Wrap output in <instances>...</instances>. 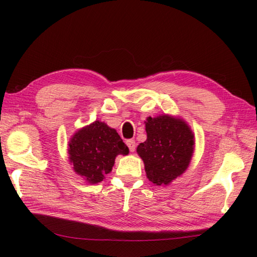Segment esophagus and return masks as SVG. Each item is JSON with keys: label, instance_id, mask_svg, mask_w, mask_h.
<instances>
[{"label": "esophagus", "instance_id": "34e87169", "mask_svg": "<svg viewBox=\"0 0 257 257\" xmlns=\"http://www.w3.org/2000/svg\"><path fill=\"white\" fill-rule=\"evenodd\" d=\"M127 146H128L129 150L134 152L136 150V146L137 145H136V141L134 139H129V140H127Z\"/></svg>", "mask_w": 257, "mask_h": 257}]
</instances>
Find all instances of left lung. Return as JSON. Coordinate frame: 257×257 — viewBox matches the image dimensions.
<instances>
[{
	"label": "left lung",
	"mask_w": 257,
	"mask_h": 257,
	"mask_svg": "<svg viewBox=\"0 0 257 257\" xmlns=\"http://www.w3.org/2000/svg\"><path fill=\"white\" fill-rule=\"evenodd\" d=\"M147 140L137 154L145 163L149 181L168 185L187 170L194 150V135L183 119L161 114L148 117Z\"/></svg>",
	"instance_id": "obj_1"
}]
</instances>
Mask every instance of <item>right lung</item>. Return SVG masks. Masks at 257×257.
Listing matches in <instances>:
<instances>
[{
  "mask_svg": "<svg viewBox=\"0 0 257 257\" xmlns=\"http://www.w3.org/2000/svg\"><path fill=\"white\" fill-rule=\"evenodd\" d=\"M128 154V147L116 130L98 120L76 132L68 144L74 171L91 184L105 179L118 155Z\"/></svg>",
  "mask_w": 257,
  "mask_h": 257,
  "instance_id": "add662e5",
  "label": "right lung"
}]
</instances>
